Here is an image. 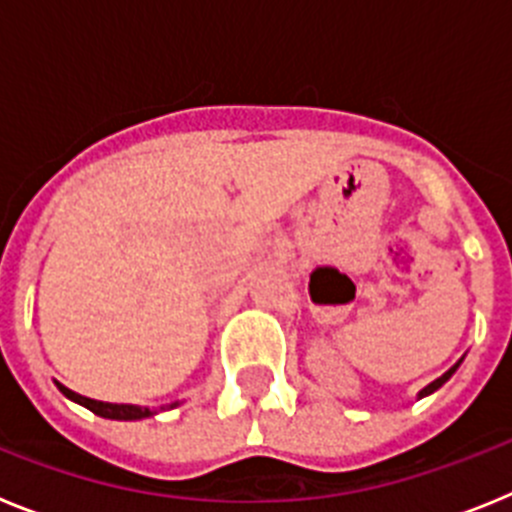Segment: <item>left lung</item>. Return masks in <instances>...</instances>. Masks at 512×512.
Listing matches in <instances>:
<instances>
[{
	"label": "left lung",
	"instance_id": "8db88e82",
	"mask_svg": "<svg viewBox=\"0 0 512 512\" xmlns=\"http://www.w3.org/2000/svg\"><path fill=\"white\" fill-rule=\"evenodd\" d=\"M456 366H459V364H454V366H451L449 372H446V374H441V377H438V379H436V382H431V384H428V387H423V390H420V395H418V397H425V395H431V392H436V390H438V387H441V384H443V382H446V379H449V377H451V374H454V372H456Z\"/></svg>",
	"mask_w": 512,
	"mask_h": 512
}]
</instances>
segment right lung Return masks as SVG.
Instances as JSON below:
<instances>
[{"instance_id":"1","label":"right lung","mask_w":512,"mask_h":512,"mask_svg":"<svg viewBox=\"0 0 512 512\" xmlns=\"http://www.w3.org/2000/svg\"><path fill=\"white\" fill-rule=\"evenodd\" d=\"M58 384V382H56ZM58 390L63 392V395L69 397V400L79 402V405H84L87 410H92L94 415H102V418H112V420H140V418H148V415H153V410L148 408H138V405H115V402H99V400H89V397L84 395H76V392H71L69 387H63V384H58ZM176 405V402H174ZM174 405H169V408H174ZM164 410V408H161Z\"/></svg>"}]
</instances>
